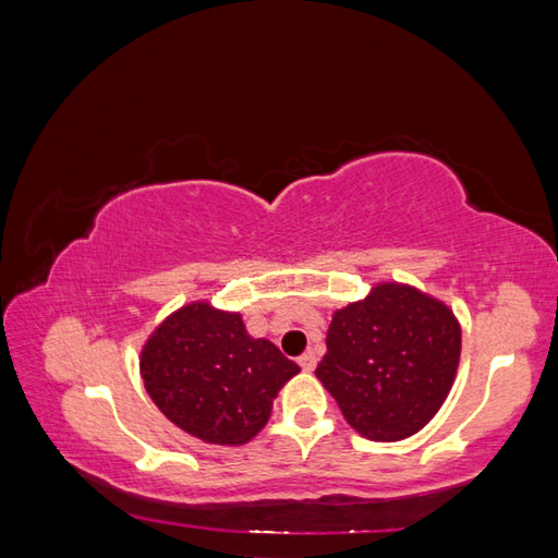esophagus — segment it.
<instances>
[{"instance_id": "esophagus-1", "label": "esophagus", "mask_w": 558, "mask_h": 558, "mask_svg": "<svg viewBox=\"0 0 558 558\" xmlns=\"http://www.w3.org/2000/svg\"><path fill=\"white\" fill-rule=\"evenodd\" d=\"M298 363H300L302 369H307V373H312V369L316 367V355H314V351L302 353V355L298 357Z\"/></svg>"}]
</instances>
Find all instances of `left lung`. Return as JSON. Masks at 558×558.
<instances>
[{
    "instance_id": "obj_1",
    "label": "left lung",
    "mask_w": 558,
    "mask_h": 558,
    "mask_svg": "<svg viewBox=\"0 0 558 558\" xmlns=\"http://www.w3.org/2000/svg\"><path fill=\"white\" fill-rule=\"evenodd\" d=\"M460 348V324L442 302L385 282L333 314L314 373L360 435L397 442L438 413Z\"/></svg>"
}]
</instances>
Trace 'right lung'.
Instances as JSON below:
<instances>
[{
  "instance_id": "obj_1",
  "label": "right lung",
  "mask_w": 558,
  "mask_h": 558,
  "mask_svg": "<svg viewBox=\"0 0 558 558\" xmlns=\"http://www.w3.org/2000/svg\"><path fill=\"white\" fill-rule=\"evenodd\" d=\"M140 373L159 411L213 445H244L270 418L272 399L300 367L242 314L193 302L173 312L142 348Z\"/></svg>"
}]
</instances>
